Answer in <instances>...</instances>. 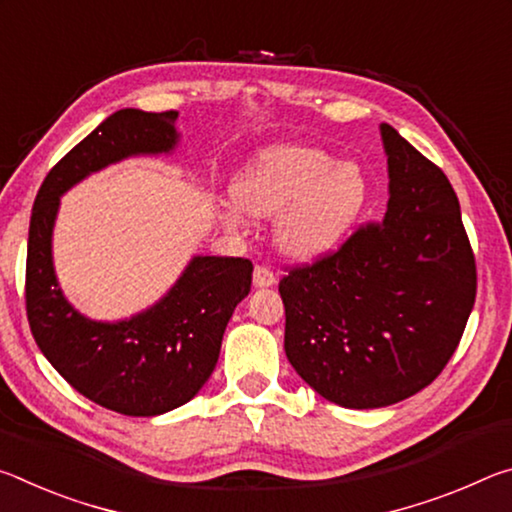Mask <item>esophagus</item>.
<instances>
[{
	"label": "esophagus",
	"mask_w": 512,
	"mask_h": 512,
	"mask_svg": "<svg viewBox=\"0 0 512 512\" xmlns=\"http://www.w3.org/2000/svg\"><path fill=\"white\" fill-rule=\"evenodd\" d=\"M277 280H275V273L271 271V268L268 266H255V271H253V284L255 287H259V289H264V287H273Z\"/></svg>",
	"instance_id": "34e87169"
}]
</instances>
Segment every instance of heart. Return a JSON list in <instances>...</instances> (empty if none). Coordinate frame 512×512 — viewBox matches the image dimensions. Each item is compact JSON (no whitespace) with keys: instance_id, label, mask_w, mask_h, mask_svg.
<instances>
[{"instance_id":"heart-1","label":"heart","mask_w":512,"mask_h":512,"mask_svg":"<svg viewBox=\"0 0 512 512\" xmlns=\"http://www.w3.org/2000/svg\"><path fill=\"white\" fill-rule=\"evenodd\" d=\"M230 194L238 207H221L225 225H244L239 209L257 219L277 214L280 253L309 262L348 239L368 205L370 183L359 162H334L316 146L284 144L257 153L232 180Z\"/></svg>"}]
</instances>
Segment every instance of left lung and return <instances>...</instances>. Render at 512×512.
<instances>
[{
  "label": "left lung",
  "instance_id": "8db88e82",
  "mask_svg": "<svg viewBox=\"0 0 512 512\" xmlns=\"http://www.w3.org/2000/svg\"><path fill=\"white\" fill-rule=\"evenodd\" d=\"M379 131L384 221L280 282L287 359L345 409L391 406L429 386L452 359L476 296L474 253L447 176L393 126Z\"/></svg>",
  "mask_w": 512,
  "mask_h": 512
}]
</instances>
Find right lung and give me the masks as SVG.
Listing matches in <instances>:
<instances>
[{"instance_id":"1","label":"right lung","mask_w":512,"mask_h":512,"mask_svg":"<svg viewBox=\"0 0 512 512\" xmlns=\"http://www.w3.org/2000/svg\"><path fill=\"white\" fill-rule=\"evenodd\" d=\"M178 112L117 110L47 173L27 246V316L40 352L69 386L121 415L151 418L201 391L219 361L232 311L248 296L253 264L196 255L153 307L131 318L92 320L60 289L51 239L60 196L90 173L178 146Z\"/></svg>"}]
</instances>
